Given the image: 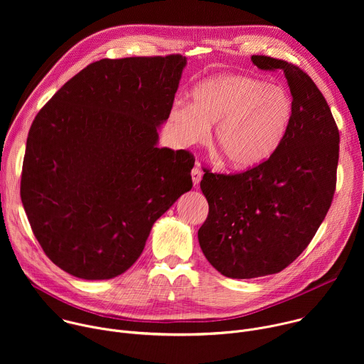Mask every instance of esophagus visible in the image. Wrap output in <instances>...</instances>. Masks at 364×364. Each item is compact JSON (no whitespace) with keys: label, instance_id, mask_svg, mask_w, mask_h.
Returning <instances> with one entry per match:
<instances>
[{"label":"esophagus","instance_id":"1","mask_svg":"<svg viewBox=\"0 0 364 364\" xmlns=\"http://www.w3.org/2000/svg\"><path fill=\"white\" fill-rule=\"evenodd\" d=\"M201 177H203V170H201L200 164L196 163V166H194L193 170H191V178H193L194 187H198V184H200V181H201Z\"/></svg>","mask_w":364,"mask_h":364}]
</instances>
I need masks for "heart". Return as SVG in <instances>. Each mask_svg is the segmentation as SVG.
Returning a JSON list of instances; mask_svg holds the SVG:
<instances>
[{
    "label": "heart",
    "instance_id": "heart-1",
    "mask_svg": "<svg viewBox=\"0 0 364 364\" xmlns=\"http://www.w3.org/2000/svg\"><path fill=\"white\" fill-rule=\"evenodd\" d=\"M291 115L292 100L282 86L240 75H219L191 90V105L174 103L170 122L187 145L205 139L216 125L213 145L225 164L250 170L277 151Z\"/></svg>",
    "mask_w": 364,
    "mask_h": 364
}]
</instances>
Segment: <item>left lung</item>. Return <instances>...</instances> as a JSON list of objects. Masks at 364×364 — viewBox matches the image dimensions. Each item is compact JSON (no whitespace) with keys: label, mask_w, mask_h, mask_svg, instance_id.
<instances>
[{"label":"left lung","mask_w":364,"mask_h":364,"mask_svg":"<svg viewBox=\"0 0 364 364\" xmlns=\"http://www.w3.org/2000/svg\"><path fill=\"white\" fill-rule=\"evenodd\" d=\"M252 62L284 72L292 115L262 164L229 176L204 170L200 188L209 215L198 243L213 268L236 279L278 274L309 245L333 201L340 148L338 128L313 79L285 60L252 56Z\"/></svg>","instance_id":"8db88e82"}]
</instances>
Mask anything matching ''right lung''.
I'll return each instance as SVG.
<instances>
[{"mask_svg": "<svg viewBox=\"0 0 364 364\" xmlns=\"http://www.w3.org/2000/svg\"><path fill=\"white\" fill-rule=\"evenodd\" d=\"M187 60L102 59L66 82L28 131L21 201L51 262L87 281L129 269L152 225L191 190L193 155L159 148Z\"/></svg>", "mask_w": 364, "mask_h": 364, "instance_id": "right-lung-1", "label": "right lung"}]
</instances>
